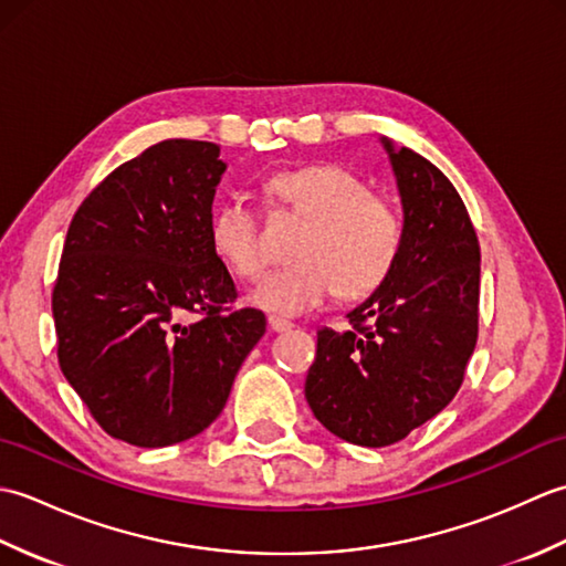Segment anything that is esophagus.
I'll return each mask as SVG.
<instances>
[{"mask_svg": "<svg viewBox=\"0 0 566 566\" xmlns=\"http://www.w3.org/2000/svg\"><path fill=\"white\" fill-rule=\"evenodd\" d=\"M268 326H270V331H274V333H284V331H292L294 323H292V321H284V318H280V316H270V318H268Z\"/></svg>", "mask_w": 566, "mask_h": 566, "instance_id": "1", "label": "esophagus"}]
</instances>
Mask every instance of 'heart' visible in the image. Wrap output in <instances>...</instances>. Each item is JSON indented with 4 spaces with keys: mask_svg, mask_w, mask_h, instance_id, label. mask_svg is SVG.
Returning a JSON list of instances; mask_svg holds the SVG:
<instances>
[{
    "mask_svg": "<svg viewBox=\"0 0 566 566\" xmlns=\"http://www.w3.org/2000/svg\"><path fill=\"white\" fill-rule=\"evenodd\" d=\"M264 191L308 221L296 240L292 268L274 270L250 290V302L280 316H296L338 292L363 298L389 280L403 245V226L389 201L371 195L357 172L321 163L272 172ZM209 240L233 274L255 276L262 270L260 221L243 197L216 207Z\"/></svg>",
    "mask_w": 566,
    "mask_h": 566,
    "instance_id": "obj_1",
    "label": "heart"
}]
</instances>
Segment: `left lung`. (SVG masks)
<instances>
[{
	"mask_svg": "<svg viewBox=\"0 0 566 566\" xmlns=\"http://www.w3.org/2000/svg\"><path fill=\"white\" fill-rule=\"evenodd\" d=\"M399 187L403 245L391 276L347 318L318 331L311 411L363 448H387L438 416L464 379L479 331V240L436 165L381 138Z\"/></svg>",
	"mask_w": 566,
	"mask_h": 566,
	"instance_id": "left-lung-1",
	"label": "left lung"
}]
</instances>
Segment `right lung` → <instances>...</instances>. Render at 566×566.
<instances>
[{
	"label": "right lung",
	"mask_w": 566,
	"mask_h": 566,
	"mask_svg": "<svg viewBox=\"0 0 566 566\" xmlns=\"http://www.w3.org/2000/svg\"><path fill=\"white\" fill-rule=\"evenodd\" d=\"M207 140L155 143L82 201L53 290L57 363L94 420L136 448L209 428L264 335L209 240L226 172ZM197 313V322L184 318Z\"/></svg>",
	"instance_id": "add662e5"
}]
</instances>
